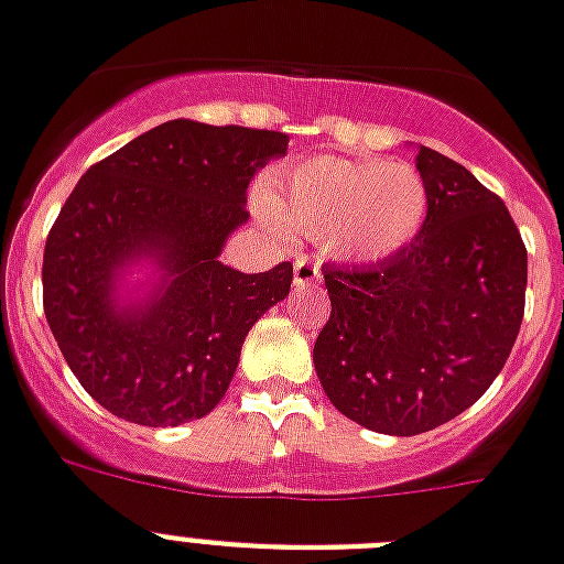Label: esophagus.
I'll list each match as a JSON object with an SVG mask.
<instances>
[{"label":"esophagus","instance_id":"esophagus-1","mask_svg":"<svg viewBox=\"0 0 564 564\" xmlns=\"http://www.w3.org/2000/svg\"><path fill=\"white\" fill-rule=\"evenodd\" d=\"M292 281H295L297 290H301V286H312V283L321 281V267L310 258H295V272H292Z\"/></svg>","mask_w":564,"mask_h":564}]
</instances>
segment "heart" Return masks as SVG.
I'll use <instances>...</instances> for the list:
<instances>
[{
  "label": "heart",
  "mask_w": 564,
  "mask_h": 564,
  "mask_svg": "<svg viewBox=\"0 0 564 564\" xmlns=\"http://www.w3.org/2000/svg\"><path fill=\"white\" fill-rule=\"evenodd\" d=\"M258 209L272 229L321 240L333 258L384 263L415 243L430 194L410 163L321 154L272 180Z\"/></svg>",
  "instance_id": "heart-1"
}]
</instances>
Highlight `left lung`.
<instances>
[{
  "label": "left lung",
  "mask_w": 564,
  "mask_h": 564,
  "mask_svg": "<svg viewBox=\"0 0 564 564\" xmlns=\"http://www.w3.org/2000/svg\"><path fill=\"white\" fill-rule=\"evenodd\" d=\"M415 169L427 224L378 267L324 269L333 312L312 349L335 410L384 435L427 433L476 404L524 315L528 252L505 203L427 145Z\"/></svg>",
  "instance_id": "obj_1"
}]
</instances>
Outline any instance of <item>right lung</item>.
I'll list each match as a JSON object with an SVG mask.
<instances>
[{"mask_svg":"<svg viewBox=\"0 0 564 564\" xmlns=\"http://www.w3.org/2000/svg\"><path fill=\"white\" fill-rule=\"evenodd\" d=\"M281 131L169 120L91 165L45 243L42 304L70 372L143 427L209 415L254 321L290 295L292 263L246 274L220 252L246 188L286 154ZM149 268L143 282L128 274Z\"/></svg>","mask_w":564,"mask_h":564,"instance_id":"1","label":"right lung"}]
</instances>
